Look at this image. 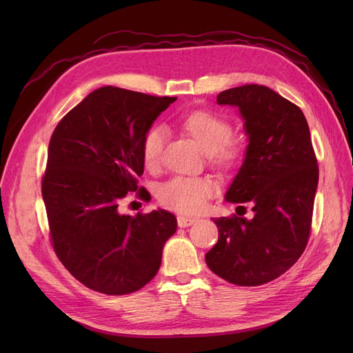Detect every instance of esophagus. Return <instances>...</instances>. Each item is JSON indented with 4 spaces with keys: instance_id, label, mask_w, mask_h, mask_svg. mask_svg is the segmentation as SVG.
Segmentation results:
<instances>
[{
    "instance_id": "34e87169",
    "label": "esophagus",
    "mask_w": 353,
    "mask_h": 353,
    "mask_svg": "<svg viewBox=\"0 0 353 353\" xmlns=\"http://www.w3.org/2000/svg\"><path fill=\"white\" fill-rule=\"evenodd\" d=\"M176 219H178V225H179L181 228L190 227V225H193L194 222H197V218H191V216H183V215H179Z\"/></svg>"
}]
</instances>
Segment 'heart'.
Listing matches in <instances>:
<instances>
[{
  "mask_svg": "<svg viewBox=\"0 0 353 353\" xmlns=\"http://www.w3.org/2000/svg\"><path fill=\"white\" fill-rule=\"evenodd\" d=\"M183 130L209 153L213 165L231 168L241 159L245 148L243 135H230L231 123L225 116L209 110H196L181 121ZM165 131L162 128L148 130L141 141V159L147 169H154L162 156ZM215 185L210 179L199 176H175L159 188L157 197L166 208L183 213L201 210L213 194Z\"/></svg>",
  "mask_w": 353,
  "mask_h": 353,
  "instance_id": "obj_1",
  "label": "heart"
}]
</instances>
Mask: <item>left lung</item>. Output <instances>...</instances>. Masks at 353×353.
<instances>
[{
  "label": "left lung",
  "mask_w": 353,
  "mask_h": 353,
  "mask_svg": "<svg viewBox=\"0 0 353 353\" xmlns=\"http://www.w3.org/2000/svg\"><path fill=\"white\" fill-rule=\"evenodd\" d=\"M216 103L239 108L249 141L225 200L250 203L253 218H213L219 237L205 259L228 283L261 285L290 270L307 244L318 187L311 132L303 112L263 85L225 90Z\"/></svg>",
  "instance_id": "1"
}]
</instances>
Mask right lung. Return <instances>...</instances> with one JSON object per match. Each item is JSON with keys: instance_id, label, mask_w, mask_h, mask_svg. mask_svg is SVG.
<instances>
[{"instance_id": "right-lung-1", "label": "right lung", "mask_w": 353, "mask_h": 353, "mask_svg": "<svg viewBox=\"0 0 353 353\" xmlns=\"http://www.w3.org/2000/svg\"><path fill=\"white\" fill-rule=\"evenodd\" d=\"M176 97H153L116 87L87 95L56 126L42 178L52 248L83 285L104 294L140 290L162 263L176 231L172 213H119L144 172L141 141ZM148 193V191H147ZM145 199V190H140Z\"/></svg>"}]
</instances>
